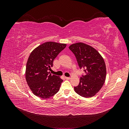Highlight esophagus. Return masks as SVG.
I'll use <instances>...</instances> for the list:
<instances>
[{"mask_svg": "<svg viewBox=\"0 0 129 129\" xmlns=\"http://www.w3.org/2000/svg\"><path fill=\"white\" fill-rule=\"evenodd\" d=\"M65 79L66 80H70V79H71V77H65Z\"/></svg>", "mask_w": 129, "mask_h": 129, "instance_id": "esophagus-1", "label": "esophagus"}]
</instances>
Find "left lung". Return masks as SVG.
I'll return each mask as SVG.
<instances>
[{
	"label": "left lung",
	"instance_id": "8db88e82",
	"mask_svg": "<svg viewBox=\"0 0 129 129\" xmlns=\"http://www.w3.org/2000/svg\"><path fill=\"white\" fill-rule=\"evenodd\" d=\"M75 55L80 69L85 75L80 79L79 84L74 87L75 91L85 98L95 96L102 88L106 78V66L103 58L92 47L78 42L69 47Z\"/></svg>",
	"mask_w": 129,
	"mask_h": 129
}]
</instances>
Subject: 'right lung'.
<instances>
[{"mask_svg": "<svg viewBox=\"0 0 129 129\" xmlns=\"http://www.w3.org/2000/svg\"><path fill=\"white\" fill-rule=\"evenodd\" d=\"M65 44L46 42L31 52L27 60L25 76L27 84L34 94L46 99L58 91L61 78L48 72L53 67V61L66 47Z\"/></svg>", "mask_w": 129, "mask_h": 129, "instance_id": "right-lung-1", "label": "right lung"}]
</instances>
